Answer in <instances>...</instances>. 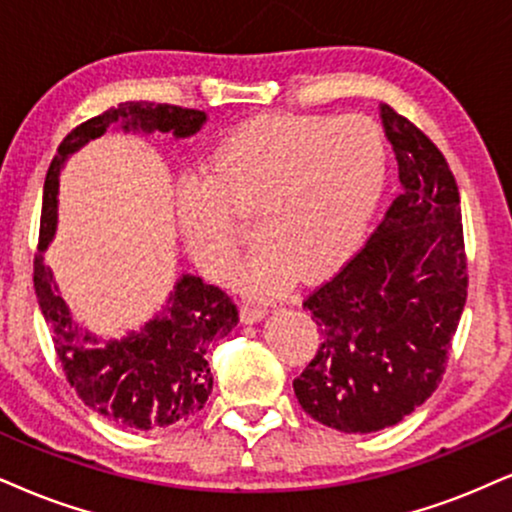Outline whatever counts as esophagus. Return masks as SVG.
<instances>
[{"mask_svg": "<svg viewBox=\"0 0 512 512\" xmlns=\"http://www.w3.org/2000/svg\"><path fill=\"white\" fill-rule=\"evenodd\" d=\"M268 315V306L256 304V301H244L242 304V320L244 323H258Z\"/></svg>", "mask_w": 512, "mask_h": 512, "instance_id": "obj_1", "label": "esophagus"}]
</instances>
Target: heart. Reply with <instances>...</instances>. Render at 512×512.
Masks as SVG:
<instances>
[{"label":"heart","instance_id":"b5f03b06","mask_svg":"<svg viewBox=\"0 0 512 512\" xmlns=\"http://www.w3.org/2000/svg\"><path fill=\"white\" fill-rule=\"evenodd\" d=\"M387 170V140L368 116H261L220 142L204 180L182 185L180 232L199 268L227 282L242 251L235 213H258L266 246L244 263L239 282L273 296L299 273L330 275L356 254Z\"/></svg>","mask_w":512,"mask_h":512}]
</instances>
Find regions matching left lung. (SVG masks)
<instances>
[{"label": "left lung", "mask_w": 512, "mask_h": 512, "mask_svg": "<svg viewBox=\"0 0 512 512\" xmlns=\"http://www.w3.org/2000/svg\"><path fill=\"white\" fill-rule=\"evenodd\" d=\"M401 194L368 242L304 301L320 332L294 394L346 434L396 425L432 396L468 299L458 185L444 154L380 104Z\"/></svg>", "instance_id": "8db88e82"}]
</instances>
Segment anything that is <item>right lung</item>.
Masks as SVG:
<instances>
[{"label":"right lung","mask_w":512,"mask_h":512,"mask_svg":"<svg viewBox=\"0 0 512 512\" xmlns=\"http://www.w3.org/2000/svg\"><path fill=\"white\" fill-rule=\"evenodd\" d=\"M206 113L170 104L125 102L68 132L47 170L42 194L40 246L35 256V294L56 356L68 382L94 413L128 430L178 425L204 408L213 389L208 346L239 323V311L223 289L197 275H182L166 306L140 330L102 339L75 323L54 282L44 251L59 225V175L75 151L102 137L111 125L123 132H170L173 140L197 135Z\"/></svg>","instance_id":"right-lung-1"}]
</instances>
